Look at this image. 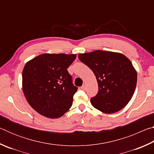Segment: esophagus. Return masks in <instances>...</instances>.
I'll list each match as a JSON object with an SVG mask.
<instances>
[{"mask_svg":"<svg viewBox=\"0 0 154 154\" xmlns=\"http://www.w3.org/2000/svg\"><path fill=\"white\" fill-rule=\"evenodd\" d=\"M82 90H85V85L83 84V85H82Z\"/></svg>","mask_w":154,"mask_h":154,"instance_id":"esophagus-1","label":"esophagus"}]
</instances>
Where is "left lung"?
<instances>
[{
    "label": "left lung",
    "instance_id": "8db88e82",
    "mask_svg": "<svg viewBox=\"0 0 154 154\" xmlns=\"http://www.w3.org/2000/svg\"><path fill=\"white\" fill-rule=\"evenodd\" d=\"M79 59L95 75L97 95L91 98L94 107L104 113L120 111L131 100L137 73L131 61L118 52L96 50L79 54Z\"/></svg>",
    "mask_w": 154,
    "mask_h": 154
}]
</instances>
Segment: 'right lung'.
Masks as SVG:
<instances>
[{
	"mask_svg": "<svg viewBox=\"0 0 154 154\" xmlns=\"http://www.w3.org/2000/svg\"><path fill=\"white\" fill-rule=\"evenodd\" d=\"M76 54H43L26 63L22 90L34 110L46 118H60L71 107L77 88L67 69Z\"/></svg>",
	"mask_w": 154,
	"mask_h": 154,
	"instance_id": "right-lung-1",
	"label": "right lung"
}]
</instances>
